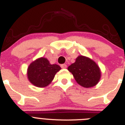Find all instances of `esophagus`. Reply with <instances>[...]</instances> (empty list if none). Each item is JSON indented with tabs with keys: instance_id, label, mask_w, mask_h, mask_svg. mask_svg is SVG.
Returning <instances> with one entry per match:
<instances>
[{
	"instance_id": "1",
	"label": "esophagus",
	"mask_w": 125,
	"mask_h": 125,
	"mask_svg": "<svg viewBox=\"0 0 125 125\" xmlns=\"http://www.w3.org/2000/svg\"><path fill=\"white\" fill-rule=\"evenodd\" d=\"M60 67H61L62 68H66L67 67V65L66 64H62L60 65Z\"/></svg>"
}]
</instances>
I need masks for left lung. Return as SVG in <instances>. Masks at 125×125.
<instances>
[{"mask_svg": "<svg viewBox=\"0 0 125 125\" xmlns=\"http://www.w3.org/2000/svg\"><path fill=\"white\" fill-rule=\"evenodd\" d=\"M68 70L73 74L76 82L85 88L95 86L100 79L98 66L90 58L83 56L77 57L75 62L70 65Z\"/></svg>", "mask_w": 125, "mask_h": 125, "instance_id": "1", "label": "left lung"}]
</instances>
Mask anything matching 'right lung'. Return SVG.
Listing matches in <instances>:
<instances>
[{"mask_svg": "<svg viewBox=\"0 0 125 125\" xmlns=\"http://www.w3.org/2000/svg\"><path fill=\"white\" fill-rule=\"evenodd\" d=\"M61 69L57 64L51 65L45 58H40L29 65L27 75L29 81L35 86L44 87L50 83L56 73Z\"/></svg>", "mask_w": 125, "mask_h": 125, "instance_id": "right-lung-1", "label": "right lung"}]
</instances>
